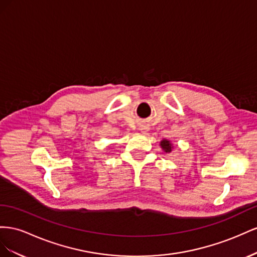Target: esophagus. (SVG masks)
<instances>
[{
	"label": "esophagus",
	"mask_w": 257,
	"mask_h": 257,
	"mask_svg": "<svg viewBox=\"0 0 257 257\" xmlns=\"http://www.w3.org/2000/svg\"><path fill=\"white\" fill-rule=\"evenodd\" d=\"M149 130V128L148 127H143V128H141V131H142V133H146V131H148Z\"/></svg>",
	"instance_id": "esophagus-1"
}]
</instances>
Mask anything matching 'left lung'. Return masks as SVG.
<instances>
[{
	"label": "left lung",
	"instance_id": "obj_1",
	"mask_svg": "<svg viewBox=\"0 0 257 257\" xmlns=\"http://www.w3.org/2000/svg\"><path fill=\"white\" fill-rule=\"evenodd\" d=\"M160 145H161V148H163V150L166 152V153H170L171 151H172V145H171V143H170V141H168V140H163L160 142Z\"/></svg>",
	"mask_w": 257,
	"mask_h": 257
}]
</instances>
